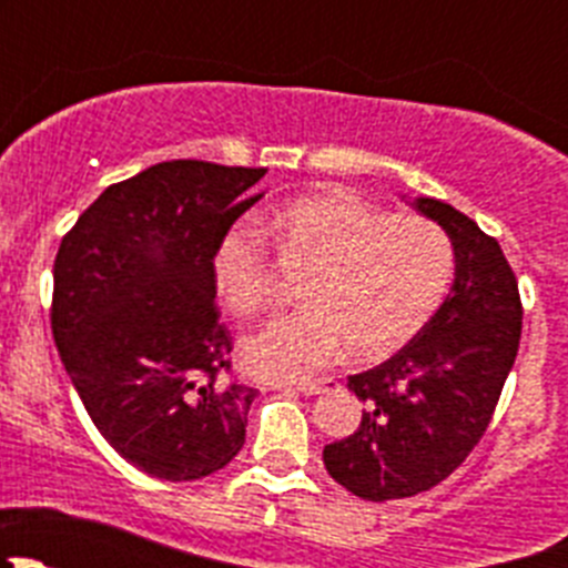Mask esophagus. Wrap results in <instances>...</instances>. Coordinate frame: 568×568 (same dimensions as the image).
<instances>
[{"instance_id": "34e87169", "label": "esophagus", "mask_w": 568, "mask_h": 568, "mask_svg": "<svg viewBox=\"0 0 568 568\" xmlns=\"http://www.w3.org/2000/svg\"><path fill=\"white\" fill-rule=\"evenodd\" d=\"M335 379H305V382H285V390H296L302 395H318L321 390H326V387L332 385Z\"/></svg>"}]
</instances>
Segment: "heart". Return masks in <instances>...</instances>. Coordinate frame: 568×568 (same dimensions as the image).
Instances as JSON below:
<instances>
[{
  "label": "heart",
  "instance_id": "obj_1",
  "mask_svg": "<svg viewBox=\"0 0 568 568\" xmlns=\"http://www.w3.org/2000/svg\"><path fill=\"white\" fill-rule=\"evenodd\" d=\"M285 255L313 268L305 311L242 341V363L268 379H300L352 352L382 359L432 321L454 280V244L434 220L387 214L348 189L307 194L263 220ZM266 233L239 222L214 252V285L236 316L274 302Z\"/></svg>",
  "mask_w": 568,
  "mask_h": 568
}]
</instances>
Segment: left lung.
<instances>
[{"label":"left lung","instance_id":"8db88e82","mask_svg":"<svg viewBox=\"0 0 568 568\" xmlns=\"http://www.w3.org/2000/svg\"><path fill=\"white\" fill-rule=\"evenodd\" d=\"M415 209L450 236L456 277L432 321L390 359L348 376L365 404L352 437L324 448L326 473L385 503L443 484L489 428L523 335V300L497 239L434 197Z\"/></svg>","mask_w":568,"mask_h":568}]
</instances>
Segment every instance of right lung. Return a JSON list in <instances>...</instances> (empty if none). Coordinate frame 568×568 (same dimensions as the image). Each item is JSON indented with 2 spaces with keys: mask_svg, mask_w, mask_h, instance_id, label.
<instances>
[{
  "mask_svg": "<svg viewBox=\"0 0 568 568\" xmlns=\"http://www.w3.org/2000/svg\"><path fill=\"white\" fill-rule=\"evenodd\" d=\"M263 175L153 164L106 186L57 250V352L95 428L153 478L197 480L244 445L257 390L231 376L214 252Z\"/></svg>",
  "mask_w": 568,
  "mask_h": 568,
  "instance_id": "right-lung-1",
  "label": "right lung"
}]
</instances>
